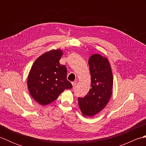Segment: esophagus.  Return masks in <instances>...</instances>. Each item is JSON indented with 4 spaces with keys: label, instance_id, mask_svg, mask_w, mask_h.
Returning <instances> with one entry per match:
<instances>
[{
    "label": "esophagus",
    "instance_id": "1",
    "mask_svg": "<svg viewBox=\"0 0 146 146\" xmlns=\"http://www.w3.org/2000/svg\"><path fill=\"white\" fill-rule=\"evenodd\" d=\"M76 83H77L76 82H72V85H73V86H75L76 85Z\"/></svg>",
    "mask_w": 146,
    "mask_h": 146
}]
</instances>
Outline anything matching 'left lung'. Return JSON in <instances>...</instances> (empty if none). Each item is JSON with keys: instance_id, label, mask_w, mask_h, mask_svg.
Listing matches in <instances>:
<instances>
[{"instance_id": "1", "label": "left lung", "mask_w": 146, "mask_h": 146, "mask_svg": "<svg viewBox=\"0 0 146 146\" xmlns=\"http://www.w3.org/2000/svg\"><path fill=\"white\" fill-rule=\"evenodd\" d=\"M88 64L92 88L84 97L78 98V105L83 116L93 117L103 110L110 100L113 75L107 58L100 54H93Z\"/></svg>"}]
</instances>
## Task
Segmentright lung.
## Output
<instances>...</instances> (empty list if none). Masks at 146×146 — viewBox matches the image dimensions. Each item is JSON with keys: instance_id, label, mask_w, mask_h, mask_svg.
<instances>
[{"instance_id": "add662e5", "label": "right lung", "mask_w": 146, "mask_h": 146, "mask_svg": "<svg viewBox=\"0 0 146 146\" xmlns=\"http://www.w3.org/2000/svg\"><path fill=\"white\" fill-rule=\"evenodd\" d=\"M63 51L52 49L36 59L27 78V87L31 97L41 105L56 100L65 89L73 87L67 80V68L61 65Z\"/></svg>"}]
</instances>
